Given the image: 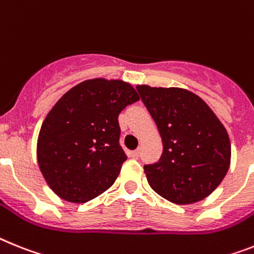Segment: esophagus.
Listing matches in <instances>:
<instances>
[{
	"mask_svg": "<svg viewBox=\"0 0 254 254\" xmlns=\"http://www.w3.org/2000/svg\"><path fill=\"white\" fill-rule=\"evenodd\" d=\"M130 156L133 157V159H138V157H139V151H131L130 152Z\"/></svg>",
	"mask_w": 254,
	"mask_h": 254,
	"instance_id": "esophagus-1",
	"label": "esophagus"
}]
</instances>
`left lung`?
Listing matches in <instances>:
<instances>
[{
    "mask_svg": "<svg viewBox=\"0 0 254 254\" xmlns=\"http://www.w3.org/2000/svg\"><path fill=\"white\" fill-rule=\"evenodd\" d=\"M137 90L163 140L159 161L144 165L151 189L181 205L205 199L230 167L231 143L222 123L186 89L138 85Z\"/></svg>",
    "mask_w": 254,
    "mask_h": 254,
    "instance_id": "left-lung-1",
    "label": "left lung"
}]
</instances>
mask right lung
<instances>
[{"label": "right lung", "instance_id": "obj_1", "mask_svg": "<svg viewBox=\"0 0 254 254\" xmlns=\"http://www.w3.org/2000/svg\"><path fill=\"white\" fill-rule=\"evenodd\" d=\"M139 101L130 84L93 78L65 93L45 117L37 161L53 191L69 203H86L110 189L127 155L119 115Z\"/></svg>", "mask_w": 254, "mask_h": 254}]
</instances>
